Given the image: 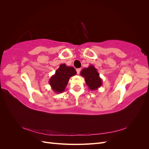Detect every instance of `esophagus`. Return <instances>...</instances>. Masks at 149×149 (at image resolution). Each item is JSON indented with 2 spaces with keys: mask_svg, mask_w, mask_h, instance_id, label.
Returning <instances> with one entry per match:
<instances>
[{
  "mask_svg": "<svg viewBox=\"0 0 149 149\" xmlns=\"http://www.w3.org/2000/svg\"><path fill=\"white\" fill-rule=\"evenodd\" d=\"M80 71H81V68L76 69V72H77V74H79L80 73Z\"/></svg>",
  "mask_w": 149,
  "mask_h": 149,
  "instance_id": "34e87169",
  "label": "esophagus"
}]
</instances>
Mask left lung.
Listing matches in <instances>:
<instances>
[{"mask_svg":"<svg viewBox=\"0 0 149 149\" xmlns=\"http://www.w3.org/2000/svg\"><path fill=\"white\" fill-rule=\"evenodd\" d=\"M80 74L84 78L86 84L91 91H94L100 88L102 84V79L95 67L90 65L81 71Z\"/></svg>","mask_w":149,"mask_h":149,"instance_id":"1","label":"left lung"}]
</instances>
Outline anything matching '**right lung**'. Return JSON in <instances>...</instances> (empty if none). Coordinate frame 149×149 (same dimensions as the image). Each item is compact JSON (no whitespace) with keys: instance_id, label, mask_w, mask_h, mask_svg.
I'll list each match as a JSON object with an SVG mask.
<instances>
[{"instance_id":"obj_1","label":"right lung","mask_w":149,"mask_h":149,"mask_svg":"<svg viewBox=\"0 0 149 149\" xmlns=\"http://www.w3.org/2000/svg\"><path fill=\"white\" fill-rule=\"evenodd\" d=\"M76 74V71L73 67L68 66L66 64H61L55 73L49 79V84L51 86L52 89L56 93L65 91L70 78Z\"/></svg>"}]
</instances>
